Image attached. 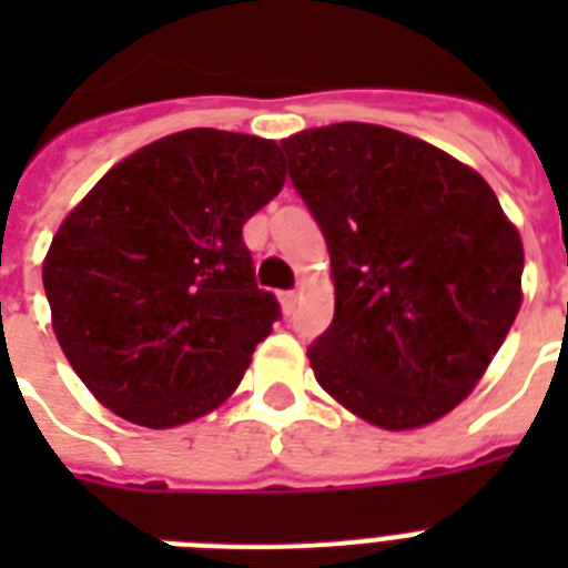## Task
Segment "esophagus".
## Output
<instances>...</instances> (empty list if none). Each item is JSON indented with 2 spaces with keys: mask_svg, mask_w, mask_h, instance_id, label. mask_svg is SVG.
<instances>
[{
  "mask_svg": "<svg viewBox=\"0 0 568 568\" xmlns=\"http://www.w3.org/2000/svg\"><path fill=\"white\" fill-rule=\"evenodd\" d=\"M297 297H301V294H297V292H283V294H280V303H283L285 315H292L294 306H297Z\"/></svg>",
  "mask_w": 568,
  "mask_h": 568,
  "instance_id": "obj_1",
  "label": "esophagus"
}]
</instances>
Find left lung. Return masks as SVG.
<instances>
[{"mask_svg":"<svg viewBox=\"0 0 568 568\" xmlns=\"http://www.w3.org/2000/svg\"><path fill=\"white\" fill-rule=\"evenodd\" d=\"M283 150L336 285L333 324L306 351L321 388L386 430L436 422L519 315V230L480 173L395 129L333 123Z\"/></svg>","mask_w":568,"mask_h":568,"instance_id":"1","label":"left lung"}]
</instances>
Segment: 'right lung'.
<instances>
[{
  "label": "right lung",
  "instance_id": "obj_1",
  "mask_svg": "<svg viewBox=\"0 0 568 568\" xmlns=\"http://www.w3.org/2000/svg\"><path fill=\"white\" fill-rule=\"evenodd\" d=\"M274 141L185 129L102 176L43 258L52 329L111 413L176 427L235 392L280 303L241 226L283 191Z\"/></svg>",
  "mask_w": 568,
  "mask_h": 568
}]
</instances>
